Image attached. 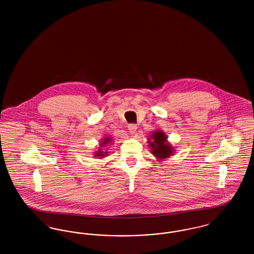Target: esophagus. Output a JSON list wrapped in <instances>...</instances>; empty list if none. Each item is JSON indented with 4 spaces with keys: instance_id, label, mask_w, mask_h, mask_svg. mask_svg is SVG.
I'll return each instance as SVG.
<instances>
[{
    "instance_id": "obj_1",
    "label": "esophagus",
    "mask_w": 254,
    "mask_h": 254,
    "mask_svg": "<svg viewBox=\"0 0 254 254\" xmlns=\"http://www.w3.org/2000/svg\"><path fill=\"white\" fill-rule=\"evenodd\" d=\"M127 129H128V131L130 133H135L136 132V130H137V126L136 125H134V124H131V125H128V127H127Z\"/></svg>"
}]
</instances>
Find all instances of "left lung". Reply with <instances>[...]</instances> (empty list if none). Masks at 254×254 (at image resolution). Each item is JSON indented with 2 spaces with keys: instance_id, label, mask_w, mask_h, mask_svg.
I'll list each match as a JSON object with an SVG mask.
<instances>
[{
  "instance_id": "8db88e82",
  "label": "left lung",
  "mask_w": 254,
  "mask_h": 254,
  "mask_svg": "<svg viewBox=\"0 0 254 254\" xmlns=\"http://www.w3.org/2000/svg\"><path fill=\"white\" fill-rule=\"evenodd\" d=\"M147 143L151 153L157 161H164L175 153L174 146L168 141V135L161 129L151 133L147 139Z\"/></svg>"
}]
</instances>
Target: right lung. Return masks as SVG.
I'll list each match as a JSON object with an SVG mask.
<instances>
[{
	"label": "right lung",
	"mask_w": 254,
	"mask_h": 254,
	"mask_svg": "<svg viewBox=\"0 0 254 254\" xmlns=\"http://www.w3.org/2000/svg\"><path fill=\"white\" fill-rule=\"evenodd\" d=\"M112 141H113V139L110 136H107V137L103 138L102 140H100L98 149L95 150V152H93L94 157L98 158V159H102V158L109 156L110 152H109L108 147L112 144Z\"/></svg>",
	"instance_id": "1"
}]
</instances>
